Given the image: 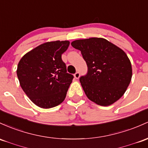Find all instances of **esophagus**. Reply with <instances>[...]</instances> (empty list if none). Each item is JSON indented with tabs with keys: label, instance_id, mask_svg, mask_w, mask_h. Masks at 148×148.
Segmentation results:
<instances>
[{
	"label": "esophagus",
	"instance_id": "obj_1",
	"mask_svg": "<svg viewBox=\"0 0 148 148\" xmlns=\"http://www.w3.org/2000/svg\"><path fill=\"white\" fill-rule=\"evenodd\" d=\"M79 77H80V73L78 72V71L74 74V77H75L76 79H79Z\"/></svg>",
	"mask_w": 148,
	"mask_h": 148
}]
</instances>
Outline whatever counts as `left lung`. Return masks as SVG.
I'll return each mask as SVG.
<instances>
[{
	"mask_svg": "<svg viewBox=\"0 0 148 148\" xmlns=\"http://www.w3.org/2000/svg\"><path fill=\"white\" fill-rule=\"evenodd\" d=\"M71 45L80 50L86 62L87 74L79 81L88 98L101 106L117 101L132 77L131 62L126 53L103 38L77 40Z\"/></svg>",
	"mask_w": 148,
	"mask_h": 148,
	"instance_id": "8db88e82",
	"label": "left lung"
}]
</instances>
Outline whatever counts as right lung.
<instances>
[{
    "mask_svg": "<svg viewBox=\"0 0 148 148\" xmlns=\"http://www.w3.org/2000/svg\"><path fill=\"white\" fill-rule=\"evenodd\" d=\"M68 40L47 42L24 55L19 62L17 74L21 87L37 106L48 109L65 99L74 76L66 71L62 55Z\"/></svg>",
    "mask_w": 148,
    "mask_h": 148,
    "instance_id": "add662e5",
    "label": "right lung"
}]
</instances>
